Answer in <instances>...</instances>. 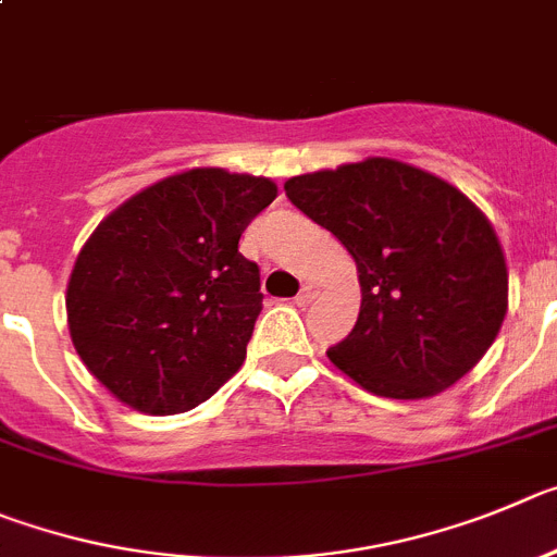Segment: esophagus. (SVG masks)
<instances>
[{
  "label": "esophagus",
  "mask_w": 557,
  "mask_h": 557,
  "mask_svg": "<svg viewBox=\"0 0 557 557\" xmlns=\"http://www.w3.org/2000/svg\"><path fill=\"white\" fill-rule=\"evenodd\" d=\"M315 294H319V285L305 283V285H302V290H299V294H297V305H299V308H305V305L313 302Z\"/></svg>",
  "instance_id": "1"
}]
</instances>
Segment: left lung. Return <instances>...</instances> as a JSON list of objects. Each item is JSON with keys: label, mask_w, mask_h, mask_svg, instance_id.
I'll return each mask as SVG.
<instances>
[{"label": "left lung", "mask_w": 557, "mask_h": 557, "mask_svg": "<svg viewBox=\"0 0 557 557\" xmlns=\"http://www.w3.org/2000/svg\"><path fill=\"white\" fill-rule=\"evenodd\" d=\"M285 197L355 258L360 313L327 358L360 388L424 399L488 352L508 267L483 210L447 180L391 158L299 174Z\"/></svg>", "instance_id": "8db88e82"}]
</instances>
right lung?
Listing matches in <instances>:
<instances>
[{
  "instance_id": "obj_1",
  "label": "right lung",
  "mask_w": 557,
  "mask_h": 557,
  "mask_svg": "<svg viewBox=\"0 0 557 557\" xmlns=\"http://www.w3.org/2000/svg\"><path fill=\"white\" fill-rule=\"evenodd\" d=\"M274 197L269 177L188 169L94 230L69 277V333L119 403L185 413L242 369L263 294L238 238Z\"/></svg>"
}]
</instances>
